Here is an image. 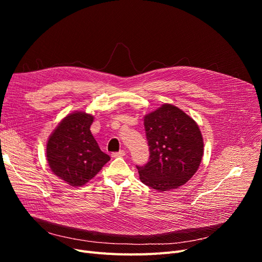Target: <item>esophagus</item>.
<instances>
[{
  "instance_id": "esophagus-1",
  "label": "esophagus",
  "mask_w": 262,
  "mask_h": 262,
  "mask_svg": "<svg viewBox=\"0 0 262 262\" xmlns=\"http://www.w3.org/2000/svg\"><path fill=\"white\" fill-rule=\"evenodd\" d=\"M124 155H125V150H123V149L119 150V152L113 153V156H114V157H120V156H124Z\"/></svg>"
}]
</instances>
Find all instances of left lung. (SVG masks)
<instances>
[{
    "label": "left lung",
    "instance_id": "8db88e82",
    "mask_svg": "<svg viewBox=\"0 0 262 262\" xmlns=\"http://www.w3.org/2000/svg\"><path fill=\"white\" fill-rule=\"evenodd\" d=\"M144 126L149 158L144 166H137L141 181L158 191L185 185L199 168L203 156L199 126L170 104L147 114Z\"/></svg>",
    "mask_w": 262,
    "mask_h": 262
}]
</instances>
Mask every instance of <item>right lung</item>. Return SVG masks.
<instances>
[{"instance_id": "obj_1", "label": "right lung", "mask_w": 262, "mask_h": 262, "mask_svg": "<svg viewBox=\"0 0 262 262\" xmlns=\"http://www.w3.org/2000/svg\"><path fill=\"white\" fill-rule=\"evenodd\" d=\"M93 121L90 114H70L58 124L47 143V161L51 170L70 186L85 185L110 161L90 130Z\"/></svg>"}]
</instances>
